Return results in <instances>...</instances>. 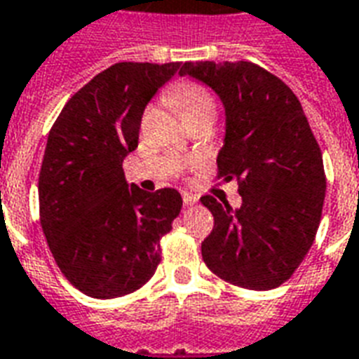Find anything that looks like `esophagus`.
Masks as SVG:
<instances>
[{
    "instance_id": "obj_1",
    "label": "esophagus",
    "mask_w": 359,
    "mask_h": 359,
    "mask_svg": "<svg viewBox=\"0 0 359 359\" xmlns=\"http://www.w3.org/2000/svg\"><path fill=\"white\" fill-rule=\"evenodd\" d=\"M195 203H197V197H195L193 193H187V191H185V193H183V205L191 206L195 205Z\"/></svg>"
}]
</instances>
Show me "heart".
Returning <instances> with one entry per match:
<instances>
[{"instance_id": "obj_1", "label": "heart", "mask_w": 359, "mask_h": 359, "mask_svg": "<svg viewBox=\"0 0 359 359\" xmlns=\"http://www.w3.org/2000/svg\"><path fill=\"white\" fill-rule=\"evenodd\" d=\"M170 101L180 111L183 120H191L203 114L216 116V101L210 95V91L201 83L180 82L170 91Z\"/></svg>"}]
</instances>
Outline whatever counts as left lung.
I'll use <instances>...</instances> for the list:
<instances>
[{
  "label": "left lung",
  "mask_w": 359,
  "mask_h": 359,
  "mask_svg": "<svg viewBox=\"0 0 359 359\" xmlns=\"http://www.w3.org/2000/svg\"><path fill=\"white\" fill-rule=\"evenodd\" d=\"M180 76L210 86L226 107L218 177L239 183L243 201L233 210L226 197H201L214 216L203 260L227 283L276 289L308 255L325 198L323 156L302 104L250 61L183 62Z\"/></svg>",
  "instance_id": "8db88e82"
}]
</instances>
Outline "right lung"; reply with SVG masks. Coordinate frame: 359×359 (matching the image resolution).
<instances>
[{
  "instance_id": "obj_1",
  "label": "right lung",
  "mask_w": 359,
  "mask_h": 359,
  "mask_svg": "<svg viewBox=\"0 0 359 359\" xmlns=\"http://www.w3.org/2000/svg\"><path fill=\"white\" fill-rule=\"evenodd\" d=\"M180 62H116L70 97L49 130L38 195L47 245L62 276L93 298L141 289L161 264V239L182 210L172 187L128 185L122 161L141 116Z\"/></svg>"
}]
</instances>
